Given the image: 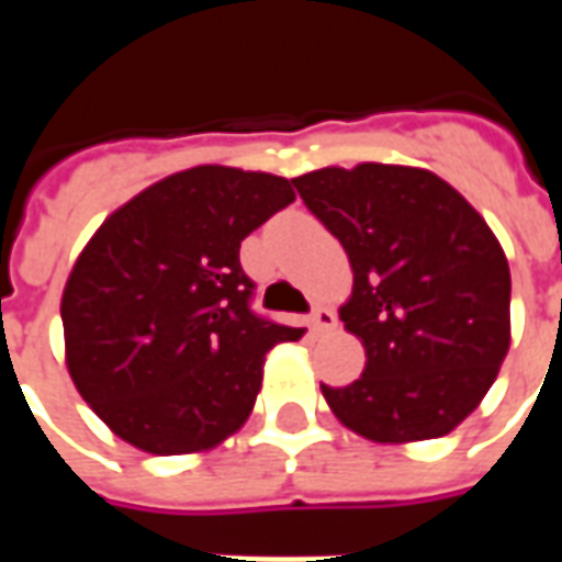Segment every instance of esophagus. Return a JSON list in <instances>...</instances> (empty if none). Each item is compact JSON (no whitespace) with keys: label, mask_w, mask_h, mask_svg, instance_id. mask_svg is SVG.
<instances>
[{"label":"esophagus","mask_w":562,"mask_h":562,"mask_svg":"<svg viewBox=\"0 0 562 562\" xmlns=\"http://www.w3.org/2000/svg\"><path fill=\"white\" fill-rule=\"evenodd\" d=\"M310 328L316 330V334H328V330L337 328V316H334V310H328V306H316V310H313V316H310Z\"/></svg>","instance_id":"34e87169"}]
</instances>
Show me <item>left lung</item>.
<instances>
[{
  "label": "left lung",
  "instance_id": "1",
  "mask_svg": "<svg viewBox=\"0 0 562 562\" xmlns=\"http://www.w3.org/2000/svg\"><path fill=\"white\" fill-rule=\"evenodd\" d=\"M292 183L352 265L340 322L367 361L352 385H322L330 413L382 446L451 434L491 391L512 342V277L491 225L413 165H330Z\"/></svg>",
  "mask_w": 562,
  "mask_h": 562
}]
</instances>
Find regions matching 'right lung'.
<instances>
[{
    "label": "right lung",
    "instance_id": "1",
    "mask_svg": "<svg viewBox=\"0 0 562 562\" xmlns=\"http://www.w3.org/2000/svg\"><path fill=\"white\" fill-rule=\"evenodd\" d=\"M294 201L292 180L186 168L116 207L63 289L68 376L111 434L147 454H198L256 406L265 355L304 328L249 310L240 240Z\"/></svg>",
    "mask_w": 562,
    "mask_h": 562
}]
</instances>
